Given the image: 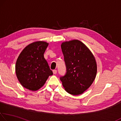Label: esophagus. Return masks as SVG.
<instances>
[{
    "label": "esophagus",
    "instance_id": "obj_1",
    "mask_svg": "<svg viewBox=\"0 0 121 121\" xmlns=\"http://www.w3.org/2000/svg\"><path fill=\"white\" fill-rule=\"evenodd\" d=\"M53 74H56L57 73V70H53Z\"/></svg>",
    "mask_w": 121,
    "mask_h": 121
}]
</instances>
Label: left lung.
Returning a JSON list of instances; mask_svg holds the SVG:
<instances>
[{
  "label": "left lung",
  "instance_id": "8db88e82",
  "mask_svg": "<svg viewBox=\"0 0 121 121\" xmlns=\"http://www.w3.org/2000/svg\"><path fill=\"white\" fill-rule=\"evenodd\" d=\"M66 72L60 77L69 94L78 95L91 86L97 73V64L91 52L78 40L62 43Z\"/></svg>",
  "mask_w": 121,
  "mask_h": 121
}]
</instances>
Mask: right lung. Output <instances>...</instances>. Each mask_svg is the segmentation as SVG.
Instances as JSON below:
<instances>
[{
    "label": "right lung",
    "mask_w": 121,
    "mask_h": 121,
    "mask_svg": "<svg viewBox=\"0 0 121 121\" xmlns=\"http://www.w3.org/2000/svg\"><path fill=\"white\" fill-rule=\"evenodd\" d=\"M49 43L38 41L24 48L16 64V73L18 81L24 88L36 91L43 86L49 76L50 70L44 53Z\"/></svg>",
    "instance_id": "add662e5"
}]
</instances>
